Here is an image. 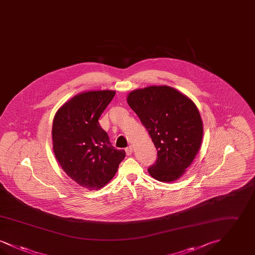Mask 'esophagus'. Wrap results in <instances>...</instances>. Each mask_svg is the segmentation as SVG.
<instances>
[{
    "label": "esophagus",
    "instance_id": "1",
    "mask_svg": "<svg viewBox=\"0 0 255 255\" xmlns=\"http://www.w3.org/2000/svg\"><path fill=\"white\" fill-rule=\"evenodd\" d=\"M125 151H126V155H127V156H130V155H132V153H133V147H132V146H129V147H127V148L125 149Z\"/></svg>",
    "mask_w": 255,
    "mask_h": 255
}]
</instances>
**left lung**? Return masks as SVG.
Segmentation results:
<instances>
[{"instance_id": "left-lung-1", "label": "left lung", "mask_w": 255, "mask_h": 255, "mask_svg": "<svg viewBox=\"0 0 255 255\" xmlns=\"http://www.w3.org/2000/svg\"><path fill=\"white\" fill-rule=\"evenodd\" d=\"M127 102L158 150L149 174L159 182L177 181L191 165L202 144L203 121L194 102L166 85L133 90Z\"/></svg>"}]
</instances>
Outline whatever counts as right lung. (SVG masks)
I'll return each mask as SVG.
<instances>
[{
    "label": "right lung",
    "instance_id": "add662e5",
    "mask_svg": "<svg viewBox=\"0 0 255 255\" xmlns=\"http://www.w3.org/2000/svg\"><path fill=\"white\" fill-rule=\"evenodd\" d=\"M115 95L112 90L80 93L66 101L53 118L54 156L73 182L89 190L104 187L125 158V151L115 149L98 122Z\"/></svg>",
    "mask_w": 255,
    "mask_h": 255
}]
</instances>
